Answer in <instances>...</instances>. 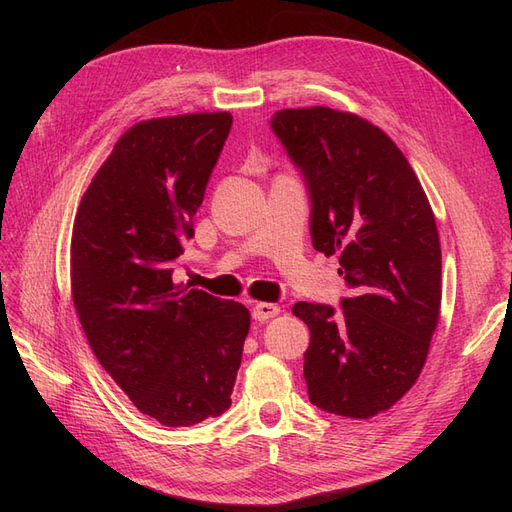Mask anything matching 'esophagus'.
Returning a JSON list of instances; mask_svg holds the SVG:
<instances>
[{
	"mask_svg": "<svg viewBox=\"0 0 512 512\" xmlns=\"http://www.w3.org/2000/svg\"><path fill=\"white\" fill-rule=\"evenodd\" d=\"M280 312H282L280 305H273V303H254V307H252V318L258 320V322H265V320H269V318H275Z\"/></svg>",
	"mask_w": 512,
	"mask_h": 512,
	"instance_id": "1",
	"label": "esophagus"
}]
</instances>
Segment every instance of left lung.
Here are the masks:
<instances>
[{"instance_id": "8db88e82", "label": "left lung", "mask_w": 512, "mask_h": 512, "mask_svg": "<svg viewBox=\"0 0 512 512\" xmlns=\"http://www.w3.org/2000/svg\"><path fill=\"white\" fill-rule=\"evenodd\" d=\"M305 179L314 250L339 254L342 309L294 303L309 327L303 376L324 412L369 418L404 397L425 365L442 301L436 218L404 153L359 115L327 106L271 117Z\"/></svg>"}]
</instances>
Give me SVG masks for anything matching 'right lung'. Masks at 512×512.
Listing matches in <instances>:
<instances>
[{
    "mask_svg": "<svg viewBox=\"0 0 512 512\" xmlns=\"http://www.w3.org/2000/svg\"><path fill=\"white\" fill-rule=\"evenodd\" d=\"M230 126V113L136 123L74 220L72 299L87 342L132 404L166 427L230 408L250 331L245 305L173 282Z\"/></svg>",
    "mask_w": 512,
    "mask_h": 512,
    "instance_id": "obj_1",
    "label": "right lung"
}]
</instances>
